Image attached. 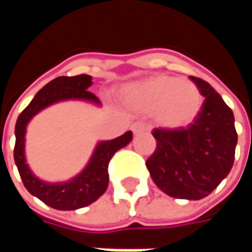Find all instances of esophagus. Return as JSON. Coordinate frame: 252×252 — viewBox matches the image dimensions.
<instances>
[{
	"mask_svg": "<svg viewBox=\"0 0 252 252\" xmlns=\"http://www.w3.org/2000/svg\"><path fill=\"white\" fill-rule=\"evenodd\" d=\"M150 129V126L147 124H144V123H133L132 124V131L135 135H139V133H144V132H147Z\"/></svg>",
	"mask_w": 252,
	"mask_h": 252,
	"instance_id": "obj_1",
	"label": "esophagus"
}]
</instances>
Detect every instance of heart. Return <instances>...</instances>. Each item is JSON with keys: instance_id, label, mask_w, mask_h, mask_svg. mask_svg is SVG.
I'll return each mask as SVG.
<instances>
[{"instance_id": "b5f03b06", "label": "heart", "mask_w": 252, "mask_h": 252, "mask_svg": "<svg viewBox=\"0 0 252 252\" xmlns=\"http://www.w3.org/2000/svg\"><path fill=\"white\" fill-rule=\"evenodd\" d=\"M121 99L133 109L154 112L155 120L166 129L189 126L202 106V95L194 83L163 74L128 85L121 92Z\"/></svg>"}]
</instances>
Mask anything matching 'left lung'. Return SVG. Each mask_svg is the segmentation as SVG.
Returning <instances> with one entry per match:
<instances>
[{"label":"left lung","mask_w":252,"mask_h":252,"mask_svg":"<svg viewBox=\"0 0 252 252\" xmlns=\"http://www.w3.org/2000/svg\"><path fill=\"white\" fill-rule=\"evenodd\" d=\"M205 101L188 128H155L157 148L146 166L163 193L182 200H201L232 169L238 133L235 117L221 95L205 81L190 77Z\"/></svg>","instance_id":"left-lung-1"}]
</instances>
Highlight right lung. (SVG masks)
Here are the masks:
<instances>
[{
  "label": "right lung",
  "mask_w": 252,
  "mask_h": 252,
  "mask_svg": "<svg viewBox=\"0 0 252 252\" xmlns=\"http://www.w3.org/2000/svg\"><path fill=\"white\" fill-rule=\"evenodd\" d=\"M92 83V77L86 74L55 78L37 92L16 121L14 162L19 169L23 184L31 194L58 211H75L98 200L109 184L108 164L110 159L116 151L128 146L132 140V132L128 131L112 140L98 142L85 169L78 175L72 177L71 180L64 182H46L32 173L25 159V133L28 123L33 116L48 108L50 105L68 99L88 101L99 106L101 102L98 98L93 93L88 92Z\"/></svg>",
  "instance_id": "add662e5"
}]
</instances>
